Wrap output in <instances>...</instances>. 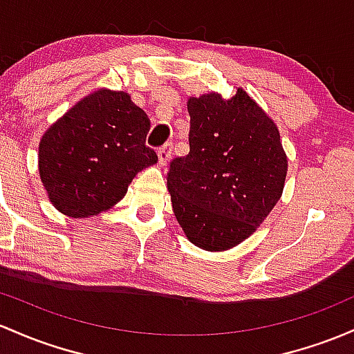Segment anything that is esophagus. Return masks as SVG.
I'll list each match as a JSON object with an SVG mask.
<instances>
[{
    "label": "esophagus",
    "instance_id": "esophagus-1",
    "mask_svg": "<svg viewBox=\"0 0 354 354\" xmlns=\"http://www.w3.org/2000/svg\"><path fill=\"white\" fill-rule=\"evenodd\" d=\"M171 153H173V142H166L165 146H161L158 149V162L159 166H165L169 161Z\"/></svg>",
    "mask_w": 354,
    "mask_h": 354
}]
</instances>
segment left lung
I'll return each mask as SVG.
<instances>
[{
    "label": "left lung",
    "mask_w": 354,
    "mask_h": 354,
    "mask_svg": "<svg viewBox=\"0 0 354 354\" xmlns=\"http://www.w3.org/2000/svg\"><path fill=\"white\" fill-rule=\"evenodd\" d=\"M189 153L169 162L173 212L196 247L239 245L284 189L287 156L277 126L243 88L189 97Z\"/></svg>",
    "instance_id": "obj_1"
}]
</instances>
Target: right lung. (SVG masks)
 Returning a JSON list of instances; mask_svg holds the SVG:
<instances>
[{"mask_svg":"<svg viewBox=\"0 0 354 354\" xmlns=\"http://www.w3.org/2000/svg\"><path fill=\"white\" fill-rule=\"evenodd\" d=\"M149 118L126 92L100 88L48 127L38 171L50 201L72 218L114 207L136 174L158 161L146 146Z\"/></svg>","mask_w":354,"mask_h":354,"instance_id":"1","label":"right lung"}]
</instances>
